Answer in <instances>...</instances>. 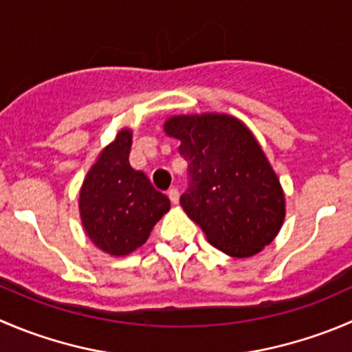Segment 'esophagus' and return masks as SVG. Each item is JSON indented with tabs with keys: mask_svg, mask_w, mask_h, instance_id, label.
Segmentation results:
<instances>
[{
	"mask_svg": "<svg viewBox=\"0 0 352 352\" xmlns=\"http://www.w3.org/2000/svg\"><path fill=\"white\" fill-rule=\"evenodd\" d=\"M168 197H170V201H172L173 204L179 203V189H175V187H172V189L168 190Z\"/></svg>",
	"mask_w": 352,
	"mask_h": 352,
	"instance_id": "obj_1",
	"label": "esophagus"
}]
</instances>
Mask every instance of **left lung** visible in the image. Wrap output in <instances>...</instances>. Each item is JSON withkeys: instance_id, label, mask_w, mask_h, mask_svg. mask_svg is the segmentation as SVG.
<instances>
[{"instance_id": "8db88e82", "label": "left lung", "mask_w": 352, "mask_h": 352, "mask_svg": "<svg viewBox=\"0 0 352 352\" xmlns=\"http://www.w3.org/2000/svg\"><path fill=\"white\" fill-rule=\"evenodd\" d=\"M163 129L189 163L180 204L208 242L234 258L270 244L284 223L285 197L252 132L223 113L170 117Z\"/></svg>"}]
</instances>
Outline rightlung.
<instances>
[{
	"label": "right lung",
	"instance_id": "obj_1",
	"mask_svg": "<svg viewBox=\"0 0 352 352\" xmlns=\"http://www.w3.org/2000/svg\"><path fill=\"white\" fill-rule=\"evenodd\" d=\"M132 132L122 129L85 175L78 196L82 227L94 245L127 256L148 241L170 199L129 163Z\"/></svg>",
	"mask_w": 352,
	"mask_h": 352
}]
</instances>
